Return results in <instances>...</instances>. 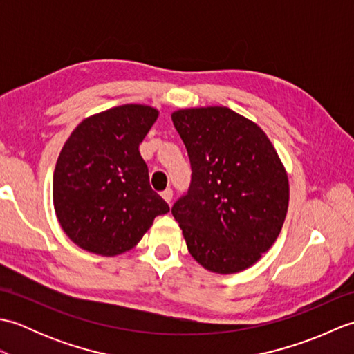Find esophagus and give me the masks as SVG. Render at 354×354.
I'll return each instance as SVG.
<instances>
[{
    "mask_svg": "<svg viewBox=\"0 0 354 354\" xmlns=\"http://www.w3.org/2000/svg\"><path fill=\"white\" fill-rule=\"evenodd\" d=\"M161 196H162V199H164L165 202H169V204H170V201L173 199V190H171V189H165V190L161 193Z\"/></svg>",
    "mask_w": 354,
    "mask_h": 354,
    "instance_id": "1",
    "label": "esophagus"
}]
</instances>
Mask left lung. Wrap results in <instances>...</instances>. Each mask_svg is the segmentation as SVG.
I'll return each mask as SVG.
<instances>
[{"mask_svg": "<svg viewBox=\"0 0 354 354\" xmlns=\"http://www.w3.org/2000/svg\"><path fill=\"white\" fill-rule=\"evenodd\" d=\"M192 165L190 187L171 207L193 259L217 274L252 266L274 245L289 183L266 133L225 106L171 114Z\"/></svg>", "mask_w": 354, "mask_h": 354, "instance_id": "1", "label": "left lung"}]
</instances>
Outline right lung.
<instances>
[{
    "label": "right lung",
    "mask_w": 354,
    "mask_h": 354,
    "mask_svg": "<svg viewBox=\"0 0 354 354\" xmlns=\"http://www.w3.org/2000/svg\"><path fill=\"white\" fill-rule=\"evenodd\" d=\"M155 108L123 104L84 120L64 145L53 202L65 234L82 250L118 255L137 245L156 216L170 212L149 184L140 142Z\"/></svg>",
    "instance_id": "obj_1"
}]
</instances>
